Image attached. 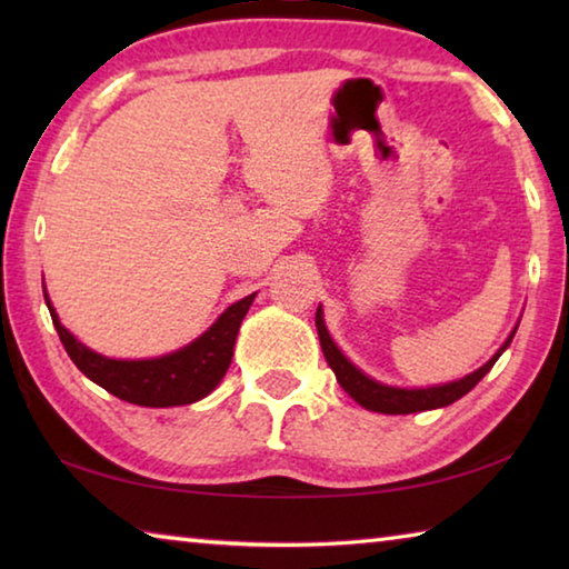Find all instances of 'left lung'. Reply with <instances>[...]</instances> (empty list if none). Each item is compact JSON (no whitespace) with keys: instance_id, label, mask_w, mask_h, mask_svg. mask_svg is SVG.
I'll use <instances>...</instances> for the list:
<instances>
[{"instance_id":"1","label":"left lung","mask_w":569,"mask_h":569,"mask_svg":"<svg viewBox=\"0 0 569 569\" xmlns=\"http://www.w3.org/2000/svg\"><path fill=\"white\" fill-rule=\"evenodd\" d=\"M316 329H319L321 349H323L326 361H329V366L336 373V381H339L343 391L349 393L353 401H359L363 409H371L379 413H413V411L449 407V403H455L457 399L465 397V393H469L481 379L487 377V371L492 369L495 361L502 356L507 346L512 343L515 333H517V326H515V331L509 333V339L502 343V349H499L492 359H489L485 366H479L477 371H471L465 379L441 383V387H429V389H397V387H387V383L369 379L363 371L356 369V366L346 359L339 346H336L329 336V329H326L321 306H319V311H316Z\"/></svg>"}]
</instances>
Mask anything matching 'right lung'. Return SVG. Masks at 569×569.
Segmentation results:
<instances>
[{"label": "right lung", "instance_id": "obj_1", "mask_svg": "<svg viewBox=\"0 0 569 569\" xmlns=\"http://www.w3.org/2000/svg\"><path fill=\"white\" fill-rule=\"evenodd\" d=\"M253 298L256 293H250L240 298L238 303L228 306L220 313V319L200 339L182 346L180 351L160 356V359L122 361L94 353L88 346L77 341L57 319L50 296L44 293L54 329L60 333L64 351L70 353L77 369L90 381L98 383V387L110 391L112 397L152 409L182 407V403L200 401L218 387L220 379L226 377L230 359H233L240 321L246 319Z\"/></svg>", "mask_w": 569, "mask_h": 569}]
</instances>
